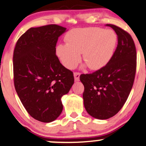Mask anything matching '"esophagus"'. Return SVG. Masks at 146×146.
Instances as JSON below:
<instances>
[{
	"instance_id": "1",
	"label": "esophagus",
	"mask_w": 146,
	"mask_h": 146,
	"mask_svg": "<svg viewBox=\"0 0 146 146\" xmlns=\"http://www.w3.org/2000/svg\"><path fill=\"white\" fill-rule=\"evenodd\" d=\"M80 73H78V72H75L74 73V78H75V81H79L80 80Z\"/></svg>"
}]
</instances>
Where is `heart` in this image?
Segmentation results:
<instances>
[{
    "label": "heart",
    "mask_w": 146,
    "mask_h": 146,
    "mask_svg": "<svg viewBox=\"0 0 146 146\" xmlns=\"http://www.w3.org/2000/svg\"><path fill=\"white\" fill-rule=\"evenodd\" d=\"M66 44L56 47V54L64 66L74 68L82 59L91 70H98L107 64L113 56L117 36L112 30L100 27L76 28L65 36Z\"/></svg>",
    "instance_id": "heart-1"
}]
</instances>
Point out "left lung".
<instances>
[{
	"mask_svg": "<svg viewBox=\"0 0 146 146\" xmlns=\"http://www.w3.org/2000/svg\"><path fill=\"white\" fill-rule=\"evenodd\" d=\"M117 35L118 44L110 61L94 73L82 74L84 105L90 116L107 119L121 109L130 93L137 68L135 42L128 32L108 24Z\"/></svg>",
	"mask_w": 146,
	"mask_h": 146,
	"instance_id": "1",
	"label": "left lung"
}]
</instances>
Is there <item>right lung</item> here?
<instances>
[{
  "label": "right lung",
  "instance_id": "1",
  "mask_svg": "<svg viewBox=\"0 0 146 146\" xmlns=\"http://www.w3.org/2000/svg\"><path fill=\"white\" fill-rule=\"evenodd\" d=\"M66 29L57 25L30 28L20 37L14 51L16 93L27 113L44 123L60 116L62 97L74 83L73 72L60 63L56 54L58 38Z\"/></svg>",
  "mask_w": 146,
  "mask_h": 146
}]
</instances>
